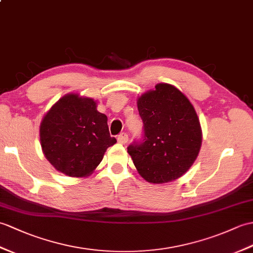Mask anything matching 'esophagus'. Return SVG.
Instances as JSON below:
<instances>
[{
    "mask_svg": "<svg viewBox=\"0 0 253 253\" xmlns=\"http://www.w3.org/2000/svg\"><path fill=\"white\" fill-rule=\"evenodd\" d=\"M128 140V134L126 132H122L117 136V142L121 144H125Z\"/></svg>",
    "mask_w": 253,
    "mask_h": 253,
    "instance_id": "1",
    "label": "esophagus"
}]
</instances>
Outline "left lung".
I'll return each instance as SVG.
<instances>
[{
	"label": "left lung",
	"mask_w": 253,
	"mask_h": 253,
	"mask_svg": "<svg viewBox=\"0 0 253 253\" xmlns=\"http://www.w3.org/2000/svg\"><path fill=\"white\" fill-rule=\"evenodd\" d=\"M143 122L142 142L127 148L139 174L150 183L182 177L196 161L203 133L196 111L183 92L167 83L137 100Z\"/></svg>",
	"instance_id": "1"
}]
</instances>
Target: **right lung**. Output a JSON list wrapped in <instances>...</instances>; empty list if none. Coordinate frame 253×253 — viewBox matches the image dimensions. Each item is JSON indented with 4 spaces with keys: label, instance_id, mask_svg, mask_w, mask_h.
Returning <instances> with one entry per match:
<instances>
[{
    "label": "right lung",
    "instance_id": "1",
    "mask_svg": "<svg viewBox=\"0 0 253 253\" xmlns=\"http://www.w3.org/2000/svg\"><path fill=\"white\" fill-rule=\"evenodd\" d=\"M40 141L57 171L74 178L90 175L107 149L116 143L97 101L75 92L67 93L47 111L40 125Z\"/></svg>",
    "mask_w": 253,
    "mask_h": 253
}]
</instances>
